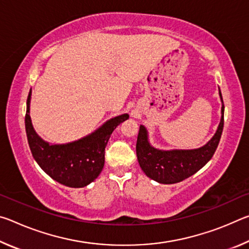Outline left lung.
Wrapping results in <instances>:
<instances>
[{
    "mask_svg": "<svg viewBox=\"0 0 249 249\" xmlns=\"http://www.w3.org/2000/svg\"><path fill=\"white\" fill-rule=\"evenodd\" d=\"M218 94L222 101L220 124L214 136L200 148L158 149L150 145L148 132L145 126H140L136 154L142 170L148 178L163 184L177 183L195 175L210 161L220 142L223 126H224V104H223L221 91H218Z\"/></svg>",
    "mask_w": 249,
    "mask_h": 249,
    "instance_id": "obj_1",
    "label": "left lung"
}]
</instances>
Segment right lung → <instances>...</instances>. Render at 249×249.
Listing matches in <instances>:
<instances>
[{"instance_id":"obj_1","label":"right lung","mask_w":249,"mask_h":249,"mask_svg":"<svg viewBox=\"0 0 249 249\" xmlns=\"http://www.w3.org/2000/svg\"><path fill=\"white\" fill-rule=\"evenodd\" d=\"M32 89L27 98L25 127L34 159L49 177L70 188H83L98 178L104 167V154L109 136L117 126L128 119L122 114L108 120L87 136L67 144H49L33 127L31 108Z\"/></svg>"}]
</instances>
